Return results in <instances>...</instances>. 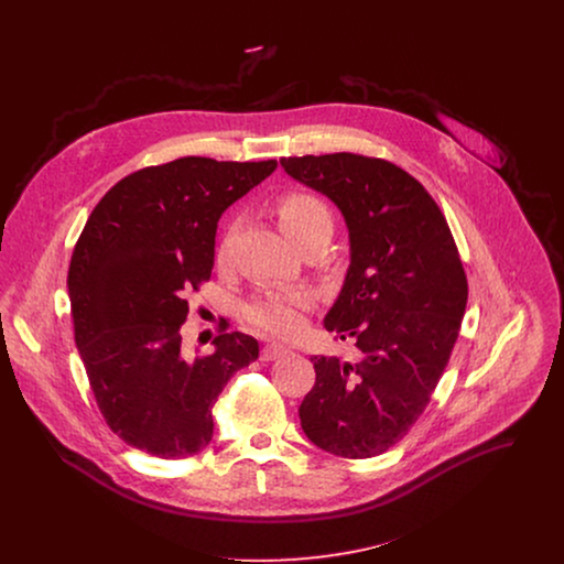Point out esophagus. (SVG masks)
<instances>
[{"label":"esophagus","instance_id":"obj_1","mask_svg":"<svg viewBox=\"0 0 564 564\" xmlns=\"http://www.w3.org/2000/svg\"><path fill=\"white\" fill-rule=\"evenodd\" d=\"M289 351H291V349H289L286 345H282V343H269V345H264V347H262V351H260V360L271 362V360H278V358L286 356Z\"/></svg>","mask_w":564,"mask_h":564}]
</instances>
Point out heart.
I'll list each match as a JSON object with an SVG mask.
<instances>
[{"label": "heart", "instance_id": "heart-1", "mask_svg": "<svg viewBox=\"0 0 564 564\" xmlns=\"http://www.w3.org/2000/svg\"><path fill=\"white\" fill-rule=\"evenodd\" d=\"M282 230L293 239L302 241L322 230H332V215L319 197L293 191L278 199L275 206ZM228 251V241L221 245L219 258ZM313 306V295L306 289H271L245 304V319L253 327L269 334H293L304 323V313Z\"/></svg>", "mask_w": 564, "mask_h": 564}]
</instances>
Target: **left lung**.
<instances>
[{
	"mask_svg": "<svg viewBox=\"0 0 564 564\" xmlns=\"http://www.w3.org/2000/svg\"><path fill=\"white\" fill-rule=\"evenodd\" d=\"M284 171L340 210L349 267L323 325L354 360L313 356L300 405L306 436L340 458H371L402 441L449 362L467 308V275L430 193L382 159H282Z\"/></svg>",
	"mask_w": 564,
	"mask_h": 564,
	"instance_id": "obj_1",
	"label": "left lung"
}]
</instances>
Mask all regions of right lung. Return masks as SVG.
<instances>
[{"label": "right lung", "instance_id": "add662e5", "mask_svg": "<svg viewBox=\"0 0 564 564\" xmlns=\"http://www.w3.org/2000/svg\"><path fill=\"white\" fill-rule=\"evenodd\" d=\"M278 162L186 156L117 182L90 213L69 264L76 345L108 427L128 445L180 460L213 438V405L258 358V340L221 329L188 356V293L213 273L221 215Z\"/></svg>", "mask_w": 564, "mask_h": 564}]
</instances>
